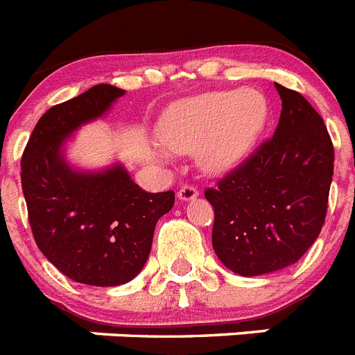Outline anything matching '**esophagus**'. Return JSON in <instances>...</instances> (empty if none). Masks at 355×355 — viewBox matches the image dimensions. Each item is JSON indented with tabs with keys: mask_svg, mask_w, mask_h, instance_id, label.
<instances>
[{
	"mask_svg": "<svg viewBox=\"0 0 355 355\" xmlns=\"http://www.w3.org/2000/svg\"><path fill=\"white\" fill-rule=\"evenodd\" d=\"M198 194H200V191L194 185H183L180 189V192H178V198L181 201H191L194 198H198Z\"/></svg>",
	"mask_w": 355,
	"mask_h": 355,
	"instance_id": "obj_1",
	"label": "esophagus"
}]
</instances>
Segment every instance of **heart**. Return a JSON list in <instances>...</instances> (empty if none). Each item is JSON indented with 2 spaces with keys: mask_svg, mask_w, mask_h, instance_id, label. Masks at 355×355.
Masks as SVG:
<instances>
[{
  "mask_svg": "<svg viewBox=\"0 0 355 355\" xmlns=\"http://www.w3.org/2000/svg\"><path fill=\"white\" fill-rule=\"evenodd\" d=\"M266 121L268 101L262 93L209 92L172 104L163 113L157 132L172 152H198L203 168L223 172L245 157Z\"/></svg>",
  "mask_w": 355,
  "mask_h": 355,
  "instance_id": "1",
  "label": "heart"
}]
</instances>
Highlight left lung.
<instances>
[{
    "mask_svg": "<svg viewBox=\"0 0 355 355\" xmlns=\"http://www.w3.org/2000/svg\"><path fill=\"white\" fill-rule=\"evenodd\" d=\"M275 87L282 112L273 137L205 191L214 209V253L243 277L297 262L317 240L328 211L330 133L299 92Z\"/></svg>",
    "mask_w": 355,
    "mask_h": 355,
    "instance_id": "1",
    "label": "left lung"
}]
</instances>
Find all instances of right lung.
<instances>
[{"instance_id": "obj_1", "label": "right lung", "mask_w": 355, "mask_h": 355, "mask_svg": "<svg viewBox=\"0 0 355 355\" xmlns=\"http://www.w3.org/2000/svg\"><path fill=\"white\" fill-rule=\"evenodd\" d=\"M123 95L124 89L98 84L49 107L21 155L34 242L58 271L80 284L130 282L148 260L155 223L175 200L174 191H143L121 164L84 174L62 157L65 137Z\"/></svg>"}]
</instances>
